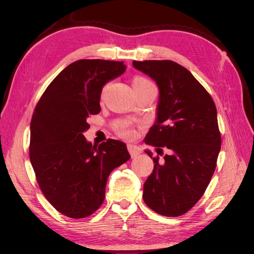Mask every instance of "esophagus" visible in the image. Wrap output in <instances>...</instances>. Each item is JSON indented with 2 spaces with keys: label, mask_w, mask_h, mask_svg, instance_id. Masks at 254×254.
<instances>
[{
  "label": "esophagus",
  "mask_w": 254,
  "mask_h": 254,
  "mask_svg": "<svg viewBox=\"0 0 254 254\" xmlns=\"http://www.w3.org/2000/svg\"><path fill=\"white\" fill-rule=\"evenodd\" d=\"M128 150L130 152V155H131V157H136L137 155H140L141 153V148L137 147L136 145H132V144H128Z\"/></svg>",
  "instance_id": "esophagus-1"
}]
</instances>
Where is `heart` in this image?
<instances>
[{
  "instance_id": "heart-1",
  "label": "heart",
  "mask_w": 254,
  "mask_h": 254,
  "mask_svg": "<svg viewBox=\"0 0 254 254\" xmlns=\"http://www.w3.org/2000/svg\"><path fill=\"white\" fill-rule=\"evenodd\" d=\"M147 83H150L147 79H145L143 77H135L132 81V86H141V84H147ZM123 134L125 136H130L131 135V131H130V130H124V131H123Z\"/></svg>"
}]
</instances>
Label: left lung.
Returning <instances> with one entry per match:
<instances>
[{
  "label": "left lung",
  "instance_id": "8db88e82",
  "mask_svg": "<svg viewBox=\"0 0 254 254\" xmlns=\"http://www.w3.org/2000/svg\"><path fill=\"white\" fill-rule=\"evenodd\" d=\"M159 88L156 121L145 144L157 152L153 171L144 183L143 199L152 211L167 217L187 213L201 198L216 167L220 151L217 110L211 95L186 67L171 60L133 61Z\"/></svg>",
  "mask_w": 254,
  "mask_h": 254
}]
</instances>
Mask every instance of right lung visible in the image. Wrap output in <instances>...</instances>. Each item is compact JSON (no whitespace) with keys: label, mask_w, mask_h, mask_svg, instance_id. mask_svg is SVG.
I'll list each match as a JSON object with an SVG mask.
<instances>
[{"label":"right lung","mask_w":254,"mask_h":254,"mask_svg":"<svg viewBox=\"0 0 254 254\" xmlns=\"http://www.w3.org/2000/svg\"><path fill=\"white\" fill-rule=\"evenodd\" d=\"M125 71L123 61L77 60L56 76L36 106L30 163L45 198L67 217L94 213L110 173L130 159L124 142L110 139L95 146L83 135L88 118L101 111L104 86Z\"/></svg>","instance_id":"1"}]
</instances>
